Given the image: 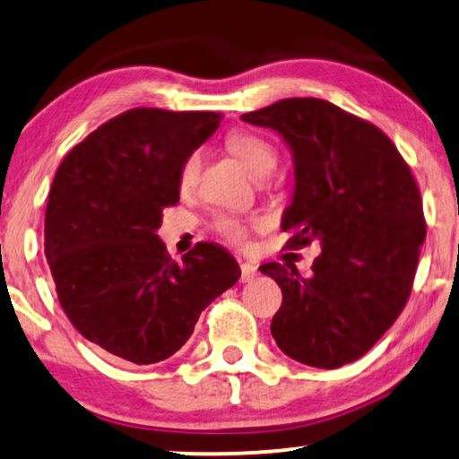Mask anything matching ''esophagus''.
<instances>
[{
  "label": "esophagus",
  "instance_id": "esophagus-1",
  "mask_svg": "<svg viewBox=\"0 0 459 459\" xmlns=\"http://www.w3.org/2000/svg\"><path fill=\"white\" fill-rule=\"evenodd\" d=\"M257 278V265L243 262L241 264V282H251V280Z\"/></svg>",
  "mask_w": 459,
  "mask_h": 459
}]
</instances>
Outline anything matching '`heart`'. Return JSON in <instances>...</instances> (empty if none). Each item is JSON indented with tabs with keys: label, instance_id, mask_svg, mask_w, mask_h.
<instances>
[{
	"label": "heart",
	"instance_id": "b5f03b06",
	"mask_svg": "<svg viewBox=\"0 0 459 459\" xmlns=\"http://www.w3.org/2000/svg\"><path fill=\"white\" fill-rule=\"evenodd\" d=\"M224 146H227L229 152L235 156V159L243 164L245 169L249 170L253 177H265L272 173L273 167H276L278 152L276 148L272 146L262 135L253 132H232L224 140ZM197 173H200V154L191 152L186 162H183L181 173H179V183L181 187H191L197 179ZM214 229L221 237L227 238L229 243L235 245H245L249 237V227L237 218L230 216H216Z\"/></svg>",
	"mask_w": 459,
	"mask_h": 459
}]
</instances>
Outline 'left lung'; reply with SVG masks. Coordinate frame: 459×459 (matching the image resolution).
Returning <instances> with one entry per match:
<instances>
[{
	"instance_id": "1",
	"label": "left lung",
	"mask_w": 459,
	"mask_h": 459,
	"mask_svg": "<svg viewBox=\"0 0 459 459\" xmlns=\"http://www.w3.org/2000/svg\"><path fill=\"white\" fill-rule=\"evenodd\" d=\"M241 119L278 132L292 152L295 191L280 224L289 245H321L309 276L292 262L259 265L282 289L272 336L303 365L354 362L412 290L427 237L419 186L379 127L327 100L284 99Z\"/></svg>"
}]
</instances>
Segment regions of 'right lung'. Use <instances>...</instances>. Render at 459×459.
I'll use <instances>...</instances> for the list:
<instances>
[{
	"instance_id": "add662e5",
	"label": "right lung",
	"mask_w": 459,
	"mask_h": 459,
	"mask_svg": "<svg viewBox=\"0 0 459 459\" xmlns=\"http://www.w3.org/2000/svg\"><path fill=\"white\" fill-rule=\"evenodd\" d=\"M221 113L132 108L74 146L49 191L45 255L72 325L113 357L152 365L186 344L200 313L241 276L237 259L197 243L175 262L156 235L179 202L187 156Z\"/></svg>"
}]
</instances>
